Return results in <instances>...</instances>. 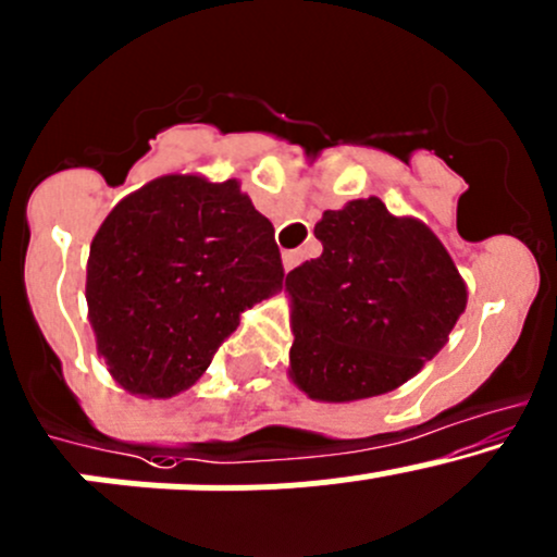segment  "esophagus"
<instances>
[{
	"label": "esophagus",
	"instance_id": "1",
	"mask_svg": "<svg viewBox=\"0 0 557 557\" xmlns=\"http://www.w3.org/2000/svg\"><path fill=\"white\" fill-rule=\"evenodd\" d=\"M301 259H304L301 250H285V253H283V267H285V272H290V269H296L298 263H301Z\"/></svg>",
	"mask_w": 557,
	"mask_h": 557
}]
</instances>
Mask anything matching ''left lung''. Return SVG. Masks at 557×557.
<instances>
[{"instance_id": "8db88e82", "label": "left lung", "mask_w": 557, "mask_h": 557, "mask_svg": "<svg viewBox=\"0 0 557 557\" xmlns=\"http://www.w3.org/2000/svg\"><path fill=\"white\" fill-rule=\"evenodd\" d=\"M323 256L285 277L290 379L312 400L349 403L397 389L448 342L467 285L441 239L379 197L325 210Z\"/></svg>"}]
</instances>
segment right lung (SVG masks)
I'll use <instances>...</instances> for the list:
<instances>
[{"label": "right lung", "instance_id": "right-lung-1", "mask_svg": "<svg viewBox=\"0 0 557 557\" xmlns=\"http://www.w3.org/2000/svg\"><path fill=\"white\" fill-rule=\"evenodd\" d=\"M283 280L272 221L237 181L162 175L92 237L85 296L98 355L133 395L171 397Z\"/></svg>", "mask_w": 557, "mask_h": 557}]
</instances>
